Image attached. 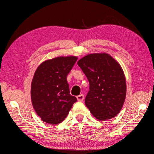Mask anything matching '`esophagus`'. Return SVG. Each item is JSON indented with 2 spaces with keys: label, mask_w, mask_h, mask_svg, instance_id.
<instances>
[{
  "label": "esophagus",
  "mask_w": 154,
  "mask_h": 154,
  "mask_svg": "<svg viewBox=\"0 0 154 154\" xmlns=\"http://www.w3.org/2000/svg\"><path fill=\"white\" fill-rule=\"evenodd\" d=\"M77 99L78 101H79V102H82V101L83 100V99H84V96H83V94H80V95L77 96Z\"/></svg>",
  "instance_id": "34e87169"
}]
</instances>
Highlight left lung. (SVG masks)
<instances>
[{
	"label": "left lung",
	"mask_w": 154,
	"mask_h": 154,
	"mask_svg": "<svg viewBox=\"0 0 154 154\" xmlns=\"http://www.w3.org/2000/svg\"><path fill=\"white\" fill-rule=\"evenodd\" d=\"M77 64L90 83L85 104L90 113L100 121L116 117L126 96V77L120 64L106 53L88 54Z\"/></svg>",
	"instance_id": "8db88e82"
}]
</instances>
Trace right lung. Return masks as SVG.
<instances>
[{
    "mask_svg": "<svg viewBox=\"0 0 154 154\" xmlns=\"http://www.w3.org/2000/svg\"><path fill=\"white\" fill-rule=\"evenodd\" d=\"M77 56H59L43 62L31 83V101L37 116L44 122L58 124L64 120L76 97L70 94L66 77Z\"/></svg>",
    "mask_w": 154,
    "mask_h": 154,
    "instance_id": "add662e5",
    "label": "right lung"
}]
</instances>
